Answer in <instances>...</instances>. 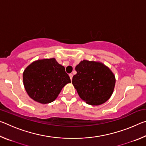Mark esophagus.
<instances>
[{
	"instance_id": "esophagus-1",
	"label": "esophagus",
	"mask_w": 146,
	"mask_h": 146,
	"mask_svg": "<svg viewBox=\"0 0 146 146\" xmlns=\"http://www.w3.org/2000/svg\"><path fill=\"white\" fill-rule=\"evenodd\" d=\"M69 76H70V79H71V80H72V78H73V74H71V73H70V75H69Z\"/></svg>"
}]
</instances>
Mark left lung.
<instances>
[{
    "label": "left lung",
    "mask_w": 146,
    "mask_h": 146,
    "mask_svg": "<svg viewBox=\"0 0 146 146\" xmlns=\"http://www.w3.org/2000/svg\"><path fill=\"white\" fill-rule=\"evenodd\" d=\"M75 70L72 84L81 99L91 106L101 105L110 99L116 78L107 66L98 61L83 60Z\"/></svg>",
    "instance_id": "1"
}]
</instances>
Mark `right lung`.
I'll list each match as a JSON object with an SVG mask.
<instances>
[{"instance_id":"1","label":"right lung","mask_w":146,"mask_h":146,"mask_svg":"<svg viewBox=\"0 0 146 146\" xmlns=\"http://www.w3.org/2000/svg\"><path fill=\"white\" fill-rule=\"evenodd\" d=\"M68 83L71 80L65 68L55 58L34 61L23 72V84L29 97L42 104L53 102Z\"/></svg>"}]
</instances>
